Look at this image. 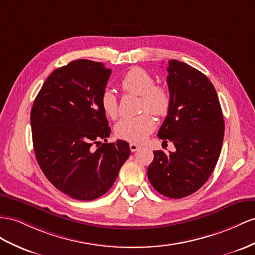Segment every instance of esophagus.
<instances>
[{"label":"esophagus","mask_w":255,"mask_h":255,"mask_svg":"<svg viewBox=\"0 0 255 255\" xmlns=\"http://www.w3.org/2000/svg\"><path fill=\"white\" fill-rule=\"evenodd\" d=\"M129 147H130V151H131V152H135L136 149L140 148V145L136 144V143H130Z\"/></svg>","instance_id":"34e87169"}]
</instances>
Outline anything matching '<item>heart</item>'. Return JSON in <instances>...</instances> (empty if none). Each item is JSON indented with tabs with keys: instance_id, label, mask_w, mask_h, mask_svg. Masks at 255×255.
I'll return each instance as SVG.
<instances>
[{
	"instance_id": "obj_1",
	"label": "heart",
	"mask_w": 255,
	"mask_h": 255,
	"mask_svg": "<svg viewBox=\"0 0 255 255\" xmlns=\"http://www.w3.org/2000/svg\"><path fill=\"white\" fill-rule=\"evenodd\" d=\"M120 87L127 94L141 97V111H148L154 115L162 116L170 106V95L168 90L155 85L154 77L142 68H131L122 77ZM103 113L110 119L117 116V101L114 95L106 90L101 97ZM156 127L155 120L148 113L133 119H123L115 125L117 138L133 143H140L146 139Z\"/></svg>"
}]
</instances>
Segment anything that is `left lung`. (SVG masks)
Instances as JSON below:
<instances>
[{"label": "left lung", "mask_w": 255, "mask_h": 255, "mask_svg": "<svg viewBox=\"0 0 255 255\" xmlns=\"http://www.w3.org/2000/svg\"><path fill=\"white\" fill-rule=\"evenodd\" d=\"M167 71L170 106L157 135L171 141L175 152L154 151L147 178L161 195L183 198L198 191L213 172L225 125L217 91L204 73L174 59Z\"/></svg>", "instance_id": "obj_1"}]
</instances>
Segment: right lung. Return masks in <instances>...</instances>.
Returning <instances> with one entry per match:
<instances>
[{"instance_id":"obj_1","label":"right lung","mask_w":255,"mask_h":255,"mask_svg":"<svg viewBox=\"0 0 255 255\" xmlns=\"http://www.w3.org/2000/svg\"><path fill=\"white\" fill-rule=\"evenodd\" d=\"M111 73L101 62L71 61L47 77L31 110L38 166L51 184L74 199L106 194L130 155L126 141L107 143L111 128L101 97Z\"/></svg>"}]
</instances>
